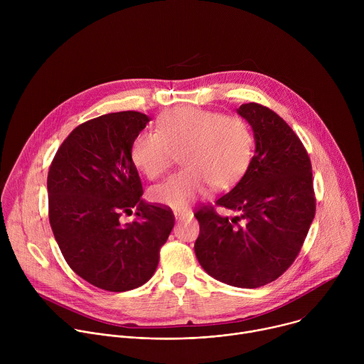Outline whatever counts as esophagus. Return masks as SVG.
Segmentation results:
<instances>
[{
    "mask_svg": "<svg viewBox=\"0 0 364 364\" xmlns=\"http://www.w3.org/2000/svg\"><path fill=\"white\" fill-rule=\"evenodd\" d=\"M193 213L191 212H176V219L177 220H186V219H191Z\"/></svg>",
    "mask_w": 364,
    "mask_h": 364,
    "instance_id": "34e87169",
    "label": "esophagus"
}]
</instances>
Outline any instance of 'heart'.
I'll return each instance as SVG.
<instances>
[{
	"label": "heart",
	"instance_id": "b5f03b06",
	"mask_svg": "<svg viewBox=\"0 0 364 364\" xmlns=\"http://www.w3.org/2000/svg\"><path fill=\"white\" fill-rule=\"evenodd\" d=\"M181 151L186 166L149 191L154 203L184 207L213 186L233 187L246 173L253 154V134L240 117L176 108L159 119V131H141L131 144L134 166L149 180L160 178Z\"/></svg>",
	"mask_w": 364,
	"mask_h": 364
}]
</instances>
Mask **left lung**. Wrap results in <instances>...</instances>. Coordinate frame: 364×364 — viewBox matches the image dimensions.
I'll list each match as a JSON object with an SVG mask.
<instances>
[{
	"instance_id": "left-lung-1",
	"label": "left lung",
	"mask_w": 364,
	"mask_h": 364,
	"mask_svg": "<svg viewBox=\"0 0 364 364\" xmlns=\"http://www.w3.org/2000/svg\"><path fill=\"white\" fill-rule=\"evenodd\" d=\"M237 112L252 125L255 155L229 193L196 210L200 233L194 250L213 278L257 288L278 279L295 261L316 216V194L308 152L291 127L256 102ZM216 206L237 216L222 218Z\"/></svg>"
}]
</instances>
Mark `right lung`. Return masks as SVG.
Segmentation results:
<instances>
[{
    "instance_id": "right-lung-1",
    "label": "right lung",
    "mask_w": 364,
    "mask_h": 364,
    "mask_svg": "<svg viewBox=\"0 0 364 364\" xmlns=\"http://www.w3.org/2000/svg\"><path fill=\"white\" fill-rule=\"evenodd\" d=\"M149 118L124 111L89 119L59 146L47 176L48 220L68 265L109 292L144 285L174 226L167 205L141 200L131 144ZM137 209L131 224L120 218Z\"/></svg>"
}]
</instances>
